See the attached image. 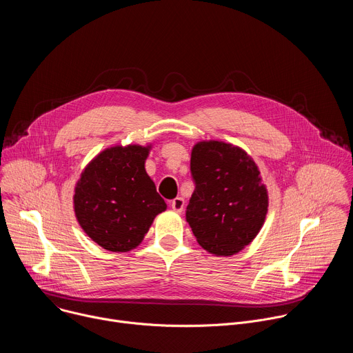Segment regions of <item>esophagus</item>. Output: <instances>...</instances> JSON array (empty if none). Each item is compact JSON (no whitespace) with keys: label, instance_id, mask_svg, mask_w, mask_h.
<instances>
[{"label":"esophagus","instance_id":"1","mask_svg":"<svg viewBox=\"0 0 353 353\" xmlns=\"http://www.w3.org/2000/svg\"><path fill=\"white\" fill-rule=\"evenodd\" d=\"M184 205H185V201H184V198H181V196H176V198L172 201V203H170V207H172L173 211L177 212V214H181V212H183Z\"/></svg>","mask_w":353,"mask_h":353}]
</instances>
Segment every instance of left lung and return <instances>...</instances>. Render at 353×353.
I'll return each mask as SVG.
<instances>
[{
    "mask_svg": "<svg viewBox=\"0 0 353 353\" xmlns=\"http://www.w3.org/2000/svg\"><path fill=\"white\" fill-rule=\"evenodd\" d=\"M195 190L185 211L198 244L216 257L237 254L260 233L268 190L245 150L230 142L199 141L191 149Z\"/></svg>",
    "mask_w": 353,
    "mask_h": 353,
    "instance_id": "left-lung-1",
    "label": "left lung"
}]
</instances>
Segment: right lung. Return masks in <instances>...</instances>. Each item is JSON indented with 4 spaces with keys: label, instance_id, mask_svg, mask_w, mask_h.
Returning a JSON list of instances; mask_svg holds the SVG:
<instances>
[{
    "label": "right lung",
    "instance_id": "obj_1",
    "mask_svg": "<svg viewBox=\"0 0 353 353\" xmlns=\"http://www.w3.org/2000/svg\"><path fill=\"white\" fill-rule=\"evenodd\" d=\"M152 143L114 145L99 152L74 188L75 218L90 240L113 253L141 244L165 199L145 170Z\"/></svg>",
    "mask_w": 353,
    "mask_h": 353
}]
</instances>
